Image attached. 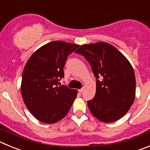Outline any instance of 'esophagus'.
I'll return each instance as SVG.
<instances>
[{"mask_svg": "<svg viewBox=\"0 0 150 150\" xmlns=\"http://www.w3.org/2000/svg\"><path fill=\"white\" fill-rule=\"evenodd\" d=\"M78 91H79V93H82V92H83V88H80V89H79V90H78Z\"/></svg>", "mask_w": 150, "mask_h": 150, "instance_id": "34e87169", "label": "esophagus"}]
</instances>
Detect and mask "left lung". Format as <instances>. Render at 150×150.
Masks as SVG:
<instances>
[{
  "instance_id": "8db88e82",
  "label": "left lung",
  "mask_w": 150,
  "mask_h": 150,
  "mask_svg": "<svg viewBox=\"0 0 150 150\" xmlns=\"http://www.w3.org/2000/svg\"><path fill=\"white\" fill-rule=\"evenodd\" d=\"M75 52L89 62L97 79L95 97L87 101L92 115L104 122L121 119L135 98L132 64L116 47L104 42L83 45Z\"/></svg>"
}]
</instances>
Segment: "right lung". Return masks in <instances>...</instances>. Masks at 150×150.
Segmentation results:
<instances>
[{
	"label": "right lung",
	"instance_id": "obj_1",
	"mask_svg": "<svg viewBox=\"0 0 150 150\" xmlns=\"http://www.w3.org/2000/svg\"><path fill=\"white\" fill-rule=\"evenodd\" d=\"M79 45L53 41L35 51L22 74L21 91L26 107L42 122L52 124L63 119L76 98L77 90L58 86L64 76V66Z\"/></svg>",
	"mask_w": 150,
	"mask_h": 150
}]
</instances>
